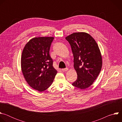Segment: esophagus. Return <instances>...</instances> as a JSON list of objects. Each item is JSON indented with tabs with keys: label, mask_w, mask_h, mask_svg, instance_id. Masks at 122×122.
I'll return each instance as SVG.
<instances>
[{
	"label": "esophagus",
	"mask_w": 122,
	"mask_h": 122,
	"mask_svg": "<svg viewBox=\"0 0 122 122\" xmlns=\"http://www.w3.org/2000/svg\"><path fill=\"white\" fill-rule=\"evenodd\" d=\"M67 70H68V68H62V69H61V71H63V72H64V71H66Z\"/></svg>",
	"instance_id": "obj_1"
}]
</instances>
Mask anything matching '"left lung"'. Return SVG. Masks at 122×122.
<instances>
[{
    "instance_id": "1",
    "label": "left lung",
    "mask_w": 122,
    "mask_h": 122,
    "mask_svg": "<svg viewBox=\"0 0 122 122\" xmlns=\"http://www.w3.org/2000/svg\"><path fill=\"white\" fill-rule=\"evenodd\" d=\"M70 44L74 57L77 80L72 85L85 89L91 85L102 67V57L98 45L89 34L74 33L66 38Z\"/></svg>"
}]
</instances>
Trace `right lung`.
Listing matches in <instances>:
<instances>
[{"mask_svg": "<svg viewBox=\"0 0 122 122\" xmlns=\"http://www.w3.org/2000/svg\"><path fill=\"white\" fill-rule=\"evenodd\" d=\"M53 37H39L30 40L22 55L21 68L28 84L42 92L51 85L57 73L49 54Z\"/></svg>", "mask_w": 122, "mask_h": 122, "instance_id": "1", "label": "right lung"}]
</instances>
